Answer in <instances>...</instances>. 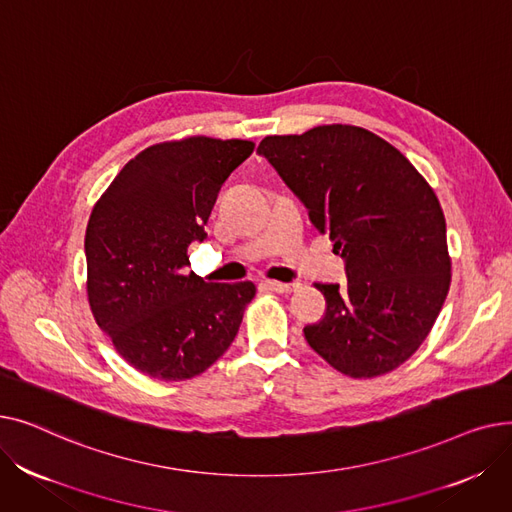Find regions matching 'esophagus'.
<instances>
[{"mask_svg": "<svg viewBox=\"0 0 512 512\" xmlns=\"http://www.w3.org/2000/svg\"><path fill=\"white\" fill-rule=\"evenodd\" d=\"M263 286L270 288V290H276V292H282V294L294 292V290L299 288V284H284V282H276V280H265Z\"/></svg>", "mask_w": 512, "mask_h": 512, "instance_id": "obj_1", "label": "esophagus"}]
</instances>
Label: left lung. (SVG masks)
I'll list each match as a JSON object with an SVG mask.
<instances>
[{
	"instance_id": "1",
	"label": "left lung",
	"mask_w": 512,
	"mask_h": 512,
	"mask_svg": "<svg viewBox=\"0 0 512 512\" xmlns=\"http://www.w3.org/2000/svg\"><path fill=\"white\" fill-rule=\"evenodd\" d=\"M257 153L276 168L346 263V284H315L326 315L305 326L313 351L351 378L405 363L450 288L446 220L434 188L388 141L328 124L265 137Z\"/></svg>"
}]
</instances>
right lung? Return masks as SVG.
<instances>
[{"label":"right lung","instance_id":"right-lung-1","mask_svg":"<svg viewBox=\"0 0 512 512\" xmlns=\"http://www.w3.org/2000/svg\"><path fill=\"white\" fill-rule=\"evenodd\" d=\"M255 149L188 137L130 159L95 203L85 234L87 294L120 357L155 380L182 382L218 361L255 297L253 282L211 284L188 272V245L226 178Z\"/></svg>","mask_w":512,"mask_h":512}]
</instances>
